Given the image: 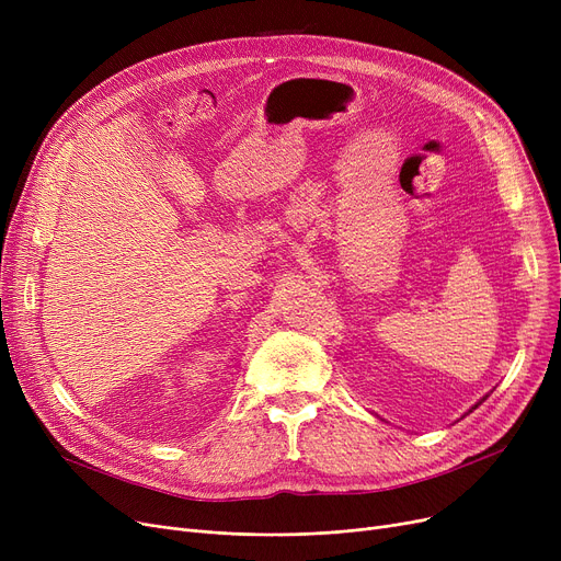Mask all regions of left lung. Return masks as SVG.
<instances>
[{
	"mask_svg": "<svg viewBox=\"0 0 561 561\" xmlns=\"http://www.w3.org/2000/svg\"><path fill=\"white\" fill-rule=\"evenodd\" d=\"M486 398H489V396H484V398H482V400H480V402H478V404H476V407H473V409H478V407H480V404H482V402H484V400H486ZM473 409H470V411H473ZM470 411H468V414H470Z\"/></svg>",
	"mask_w": 561,
	"mask_h": 561,
	"instance_id": "1",
	"label": "left lung"
}]
</instances>
